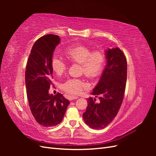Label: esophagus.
<instances>
[{
  "label": "esophagus",
  "mask_w": 156,
  "mask_h": 156,
  "mask_svg": "<svg viewBox=\"0 0 156 156\" xmlns=\"http://www.w3.org/2000/svg\"><path fill=\"white\" fill-rule=\"evenodd\" d=\"M77 98H78V96H69L70 100H76V99H77Z\"/></svg>",
  "instance_id": "34e87169"
}]
</instances>
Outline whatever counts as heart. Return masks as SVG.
<instances>
[{"instance_id":"heart-1","label":"heart","mask_w":156,"mask_h":156,"mask_svg":"<svg viewBox=\"0 0 156 156\" xmlns=\"http://www.w3.org/2000/svg\"><path fill=\"white\" fill-rule=\"evenodd\" d=\"M64 54L69 62L79 64L80 72L89 79L98 77L104 68L105 55L102 51H92L87 46L77 45L68 48ZM51 64L52 69L58 75L63 74L67 68L66 64L58 56H54ZM86 87V83L79 79H69L62 84L63 90L72 94L81 93Z\"/></svg>"}]
</instances>
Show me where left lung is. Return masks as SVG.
<instances>
[{
  "instance_id": "1",
  "label": "left lung",
  "mask_w": 156,
  "mask_h": 156,
  "mask_svg": "<svg viewBox=\"0 0 156 156\" xmlns=\"http://www.w3.org/2000/svg\"><path fill=\"white\" fill-rule=\"evenodd\" d=\"M107 64L92 95L100 99L89 98L87 110L83 114L84 122L90 128L103 129L109 124L119 111L123 101L126 80L127 60L119 48L105 51Z\"/></svg>"
}]
</instances>
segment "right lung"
<instances>
[{
  "label": "right lung",
  "mask_w": 156,
  "mask_h": 156,
  "mask_svg": "<svg viewBox=\"0 0 156 156\" xmlns=\"http://www.w3.org/2000/svg\"><path fill=\"white\" fill-rule=\"evenodd\" d=\"M58 36L48 34L37 40L32 46L25 71V84L29 104L36 122L45 127L62 122L69 101L62 94H49L52 84L51 60Z\"/></svg>",
  "instance_id": "right-lung-1"
}]
</instances>
